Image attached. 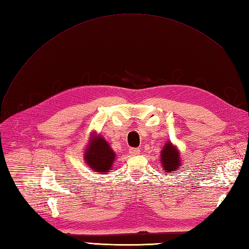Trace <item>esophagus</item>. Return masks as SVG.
<instances>
[{"mask_svg": "<svg viewBox=\"0 0 249 249\" xmlns=\"http://www.w3.org/2000/svg\"><path fill=\"white\" fill-rule=\"evenodd\" d=\"M129 153L131 156H137L140 154V149L139 148H131Z\"/></svg>", "mask_w": 249, "mask_h": 249, "instance_id": "1", "label": "esophagus"}]
</instances>
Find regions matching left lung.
<instances>
[{"label": "left lung", "instance_id": "obj_1", "mask_svg": "<svg viewBox=\"0 0 249 249\" xmlns=\"http://www.w3.org/2000/svg\"><path fill=\"white\" fill-rule=\"evenodd\" d=\"M180 152L171 141H167L161 150L160 161L163 170L166 173L178 171L182 166Z\"/></svg>", "mask_w": 249, "mask_h": 249}]
</instances>
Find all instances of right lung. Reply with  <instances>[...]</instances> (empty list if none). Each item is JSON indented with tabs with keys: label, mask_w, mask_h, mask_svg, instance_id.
Masks as SVG:
<instances>
[{
	"label": "right lung",
	"mask_w": 249,
	"mask_h": 249,
	"mask_svg": "<svg viewBox=\"0 0 249 249\" xmlns=\"http://www.w3.org/2000/svg\"><path fill=\"white\" fill-rule=\"evenodd\" d=\"M115 152L102 135L94 131L90 133L88 144L84 152V161L94 172L106 175L112 170V165L115 161Z\"/></svg>",
	"instance_id": "obj_1"
}]
</instances>
